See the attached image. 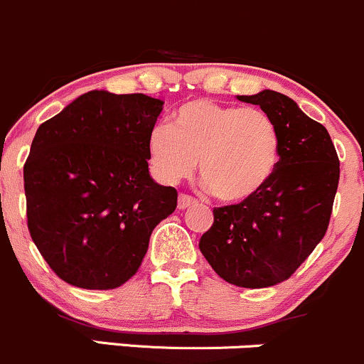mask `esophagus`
<instances>
[{
    "label": "esophagus",
    "instance_id": "obj_1",
    "mask_svg": "<svg viewBox=\"0 0 364 364\" xmlns=\"http://www.w3.org/2000/svg\"><path fill=\"white\" fill-rule=\"evenodd\" d=\"M196 205V199L187 196V194H181L178 196V210H189L191 206Z\"/></svg>",
    "mask_w": 364,
    "mask_h": 364
}]
</instances>
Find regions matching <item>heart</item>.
<instances>
[{
  "label": "heart",
  "mask_w": 364,
  "mask_h": 364,
  "mask_svg": "<svg viewBox=\"0 0 364 364\" xmlns=\"http://www.w3.org/2000/svg\"><path fill=\"white\" fill-rule=\"evenodd\" d=\"M156 177L177 183L198 166L206 187L222 201H241L272 178L281 158L276 121L257 107L198 99L183 104L171 127L158 124L147 140Z\"/></svg>",
  "instance_id": "b5f03b06"
}]
</instances>
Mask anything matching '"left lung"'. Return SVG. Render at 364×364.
<instances>
[{
	"label": "left lung",
	"instance_id": "obj_1",
	"mask_svg": "<svg viewBox=\"0 0 364 364\" xmlns=\"http://www.w3.org/2000/svg\"><path fill=\"white\" fill-rule=\"evenodd\" d=\"M276 121L281 158L272 178L237 205L213 208L199 250L224 281L267 288L288 279L330 224L340 163L326 128L283 93L237 95Z\"/></svg>",
	"mask_w": 364,
	"mask_h": 364
}]
</instances>
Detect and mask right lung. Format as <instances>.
I'll use <instances>...</instances> for the list:
<instances>
[{
    "label": "right lung",
    "mask_w": 364,
    "mask_h": 364,
    "mask_svg": "<svg viewBox=\"0 0 364 364\" xmlns=\"http://www.w3.org/2000/svg\"><path fill=\"white\" fill-rule=\"evenodd\" d=\"M163 100L93 90L40 124L24 165L27 228L65 283L112 290L139 271L177 191L149 175Z\"/></svg>",
    "instance_id": "right-lung-1"
}]
</instances>
